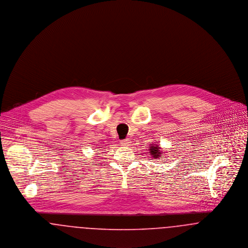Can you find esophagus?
Wrapping results in <instances>:
<instances>
[{"label":"esophagus","mask_w":248,"mask_h":248,"mask_svg":"<svg viewBox=\"0 0 248 248\" xmlns=\"http://www.w3.org/2000/svg\"><path fill=\"white\" fill-rule=\"evenodd\" d=\"M130 143H131V141H130V140H122L121 141V144L123 145V146H130Z\"/></svg>","instance_id":"esophagus-1"}]
</instances>
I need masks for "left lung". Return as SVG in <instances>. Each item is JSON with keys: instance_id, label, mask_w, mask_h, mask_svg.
<instances>
[{"instance_id": "obj_1", "label": "left lung", "mask_w": 248, "mask_h": 248, "mask_svg": "<svg viewBox=\"0 0 248 248\" xmlns=\"http://www.w3.org/2000/svg\"><path fill=\"white\" fill-rule=\"evenodd\" d=\"M150 154L154 159H159L163 155V153L161 151V147H159L156 144L150 146Z\"/></svg>"}]
</instances>
